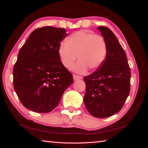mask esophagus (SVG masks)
<instances>
[{
    "instance_id": "1",
    "label": "esophagus",
    "mask_w": 148,
    "mask_h": 148,
    "mask_svg": "<svg viewBox=\"0 0 148 148\" xmlns=\"http://www.w3.org/2000/svg\"><path fill=\"white\" fill-rule=\"evenodd\" d=\"M73 78L74 80H77V79H81L83 78V77L81 76H79V75L76 74H73Z\"/></svg>"
}]
</instances>
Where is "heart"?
I'll return each mask as SVG.
<instances>
[{"label":"heart","mask_w":148,"mask_h":148,"mask_svg":"<svg viewBox=\"0 0 148 148\" xmlns=\"http://www.w3.org/2000/svg\"><path fill=\"white\" fill-rule=\"evenodd\" d=\"M106 42L103 36L86 31L74 32L67 42L59 44L58 53L63 66L71 69L77 59L79 61L74 71L84 73L87 69L96 70L101 66L106 57Z\"/></svg>","instance_id":"heart-1"}]
</instances>
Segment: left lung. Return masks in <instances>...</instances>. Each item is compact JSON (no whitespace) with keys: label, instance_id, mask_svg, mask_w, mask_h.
Segmentation results:
<instances>
[{"label":"left lung","instance_id":"8db88e82","mask_svg":"<svg viewBox=\"0 0 148 148\" xmlns=\"http://www.w3.org/2000/svg\"><path fill=\"white\" fill-rule=\"evenodd\" d=\"M98 29L106 42V56L97 71L84 77V101L91 116L104 118L119 112L123 106L131 89V69L113 32L104 26Z\"/></svg>","mask_w":148,"mask_h":148}]
</instances>
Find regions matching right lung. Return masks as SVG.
<instances>
[{
  "instance_id": "obj_1",
  "label": "right lung",
  "mask_w": 148,
  "mask_h": 148,
  "mask_svg": "<svg viewBox=\"0 0 148 148\" xmlns=\"http://www.w3.org/2000/svg\"><path fill=\"white\" fill-rule=\"evenodd\" d=\"M65 29L44 27L35 29L20 49L13 69L14 88L22 104L38 113H47L59 104L72 74L58 53Z\"/></svg>"
}]
</instances>
